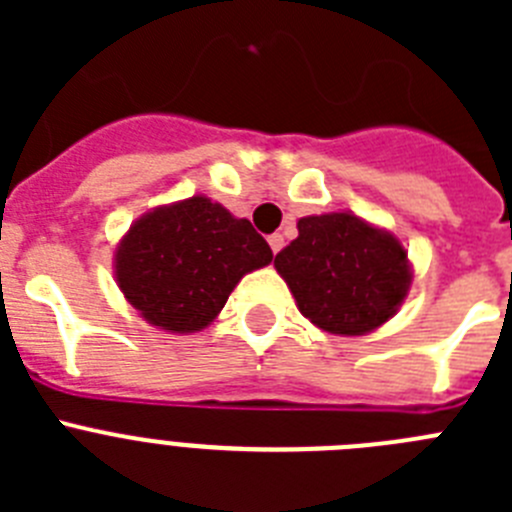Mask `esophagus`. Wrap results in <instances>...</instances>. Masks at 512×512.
I'll return each mask as SVG.
<instances>
[{
	"mask_svg": "<svg viewBox=\"0 0 512 512\" xmlns=\"http://www.w3.org/2000/svg\"><path fill=\"white\" fill-rule=\"evenodd\" d=\"M269 246H271V251H274V253L282 251V248H284V235L282 233L269 235Z\"/></svg>",
	"mask_w": 512,
	"mask_h": 512,
	"instance_id": "34e87169",
	"label": "esophagus"
}]
</instances>
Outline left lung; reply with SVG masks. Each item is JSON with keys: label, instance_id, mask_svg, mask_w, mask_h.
<instances>
[{"label": "left lung", "instance_id": "8db88e82", "mask_svg": "<svg viewBox=\"0 0 512 512\" xmlns=\"http://www.w3.org/2000/svg\"><path fill=\"white\" fill-rule=\"evenodd\" d=\"M274 266L318 328L364 336L400 310L410 289L408 251L395 235L348 212L310 215Z\"/></svg>", "mask_w": 512, "mask_h": 512}]
</instances>
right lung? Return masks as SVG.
<instances>
[{
  "instance_id": "right-lung-1",
  "label": "right lung",
  "mask_w": 512,
  "mask_h": 512,
  "mask_svg": "<svg viewBox=\"0 0 512 512\" xmlns=\"http://www.w3.org/2000/svg\"><path fill=\"white\" fill-rule=\"evenodd\" d=\"M269 243L207 197L135 220L115 253L122 295L151 325L194 333L215 320L243 274L271 261Z\"/></svg>"
}]
</instances>
